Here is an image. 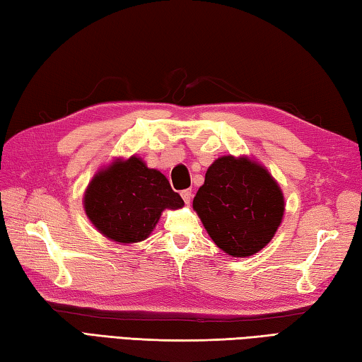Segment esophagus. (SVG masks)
Here are the masks:
<instances>
[{
	"instance_id": "obj_1",
	"label": "esophagus",
	"mask_w": 362,
	"mask_h": 362,
	"mask_svg": "<svg viewBox=\"0 0 362 362\" xmlns=\"http://www.w3.org/2000/svg\"><path fill=\"white\" fill-rule=\"evenodd\" d=\"M181 197H182V200L189 204V203H190V200H192V190H190V189L182 190V192H181Z\"/></svg>"
}]
</instances>
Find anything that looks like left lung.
I'll use <instances>...</instances> for the list:
<instances>
[{
    "label": "left lung",
    "instance_id": "left-lung-1",
    "mask_svg": "<svg viewBox=\"0 0 362 362\" xmlns=\"http://www.w3.org/2000/svg\"><path fill=\"white\" fill-rule=\"evenodd\" d=\"M284 195L255 162L223 156L208 168L194 197V209L217 247L231 257H250L268 244L281 225Z\"/></svg>",
    "mask_w": 362,
    "mask_h": 362
}]
</instances>
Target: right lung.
Wrapping results in <instances>:
<instances>
[{"label": "right lung", "mask_w": 362, "mask_h": 362, "mask_svg": "<svg viewBox=\"0 0 362 362\" xmlns=\"http://www.w3.org/2000/svg\"><path fill=\"white\" fill-rule=\"evenodd\" d=\"M182 204L165 176L135 156L102 170L85 194L86 216L102 235L117 243L143 241L163 209Z\"/></svg>", "instance_id": "right-lung-1"}]
</instances>
